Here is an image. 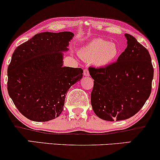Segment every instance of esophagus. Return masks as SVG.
<instances>
[{
	"mask_svg": "<svg viewBox=\"0 0 160 160\" xmlns=\"http://www.w3.org/2000/svg\"><path fill=\"white\" fill-rule=\"evenodd\" d=\"M83 75L84 76H89V72H88V69H84L83 71Z\"/></svg>",
	"mask_w": 160,
	"mask_h": 160,
	"instance_id": "34e87169",
	"label": "esophagus"
}]
</instances>
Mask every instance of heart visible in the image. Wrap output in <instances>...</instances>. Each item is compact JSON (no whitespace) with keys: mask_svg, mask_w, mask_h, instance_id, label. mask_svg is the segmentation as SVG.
Wrapping results in <instances>:
<instances>
[{"mask_svg":"<svg viewBox=\"0 0 160 160\" xmlns=\"http://www.w3.org/2000/svg\"><path fill=\"white\" fill-rule=\"evenodd\" d=\"M79 53L86 60L93 61L98 66H106L115 60L118 54V48L113 42L95 38L82 47Z\"/></svg>","mask_w":160,"mask_h":160,"instance_id":"1","label":"heart"}]
</instances>
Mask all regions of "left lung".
<instances>
[{
	"label": "left lung",
	"instance_id": "8db88e82",
	"mask_svg": "<svg viewBox=\"0 0 160 160\" xmlns=\"http://www.w3.org/2000/svg\"><path fill=\"white\" fill-rule=\"evenodd\" d=\"M124 36L128 46L117 62L99 68H88L94 80L92 109L98 117L109 122L133 116L151 92L153 68L149 52L135 37Z\"/></svg>",
	"mask_w": 160,
	"mask_h": 160
}]
</instances>
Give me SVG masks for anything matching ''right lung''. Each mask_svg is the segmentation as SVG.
I'll list each match as a JSON object with an SVG mask.
<instances>
[{
	"instance_id": "1",
	"label": "right lung",
	"mask_w": 160,
	"mask_h": 160,
	"mask_svg": "<svg viewBox=\"0 0 160 160\" xmlns=\"http://www.w3.org/2000/svg\"><path fill=\"white\" fill-rule=\"evenodd\" d=\"M72 32H44L19 45L7 69V90L16 108L33 122L53 120L63 110L71 86L82 78V68L63 67Z\"/></svg>"
}]
</instances>
